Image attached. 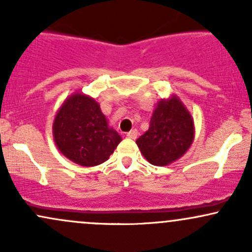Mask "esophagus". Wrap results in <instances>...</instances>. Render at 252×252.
Masks as SVG:
<instances>
[{
	"instance_id": "1",
	"label": "esophagus",
	"mask_w": 252,
	"mask_h": 252,
	"mask_svg": "<svg viewBox=\"0 0 252 252\" xmlns=\"http://www.w3.org/2000/svg\"><path fill=\"white\" fill-rule=\"evenodd\" d=\"M137 130L136 129H132V130H130V131L128 132V134H126V136H128L129 138H132V140H135L136 137H137Z\"/></svg>"
}]
</instances>
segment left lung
Masks as SVG:
<instances>
[{
    "label": "left lung",
    "mask_w": 252,
    "mask_h": 252,
    "mask_svg": "<svg viewBox=\"0 0 252 252\" xmlns=\"http://www.w3.org/2000/svg\"><path fill=\"white\" fill-rule=\"evenodd\" d=\"M194 138V122L178 97L158 102L150 118L149 129L136 140L147 161L167 166L189 150Z\"/></svg>",
    "instance_id": "1"
}]
</instances>
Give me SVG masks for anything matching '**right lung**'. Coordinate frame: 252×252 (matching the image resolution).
Wrapping results in <instances>:
<instances>
[{
  "label": "right lung",
  "mask_w": 252,
  "mask_h": 252,
  "mask_svg": "<svg viewBox=\"0 0 252 252\" xmlns=\"http://www.w3.org/2000/svg\"><path fill=\"white\" fill-rule=\"evenodd\" d=\"M53 137L63 155L84 167L105 162L122 141L116 130L109 128L99 104L79 92L58 110Z\"/></svg>",
  "instance_id": "add662e5"
}]
</instances>
